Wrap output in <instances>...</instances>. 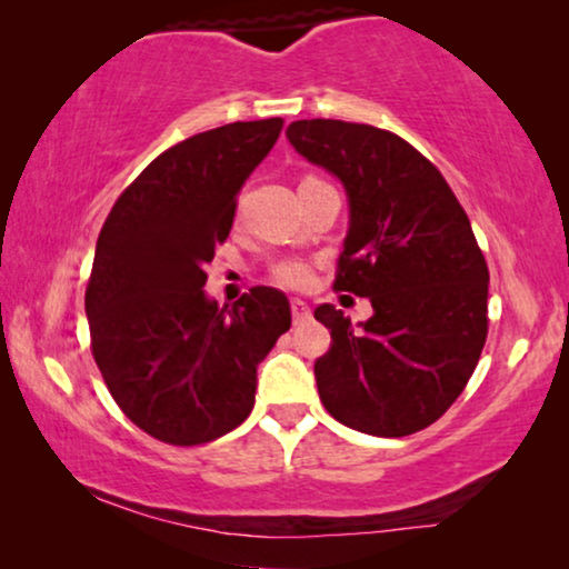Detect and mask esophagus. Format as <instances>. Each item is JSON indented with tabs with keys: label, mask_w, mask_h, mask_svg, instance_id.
Here are the masks:
<instances>
[{
	"label": "esophagus",
	"mask_w": 569,
	"mask_h": 569,
	"mask_svg": "<svg viewBox=\"0 0 569 569\" xmlns=\"http://www.w3.org/2000/svg\"><path fill=\"white\" fill-rule=\"evenodd\" d=\"M290 308H292V321H295V326H298V323H306L308 318H310V308H308V302H306V300H298V298H295V300L290 302Z\"/></svg>",
	"instance_id": "34e87169"
}]
</instances>
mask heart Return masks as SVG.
Segmentation results:
<instances>
[{"label":"heart","instance_id":"heart-1","mask_svg":"<svg viewBox=\"0 0 569 569\" xmlns=\"http://www.w3.org/2000/svg\"><path fill=\"white\" fill-rule=\"evenodd\" d=\"M271 279H274L277 284L287 287V290H306V287L313 282V269H310V263L306 261L287 259V261L274 263V269H271Z\"/></svg>","mask_w":569,"mask_h":569}]
</instances>
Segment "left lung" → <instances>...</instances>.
Segmentation results:
<instances>
[{"mask_svg":"<svg viewBox=\"0 0 569 569\" xmlns=\"http://www.w3.org/2000/svg\"><path fill=\"white\" fill-rule=\"evenodd\" d=\"M295 150L345 183L349 232L333 290L370 298L372 316L318 306L331 329L316 360L326 411L352 430L403 438L446 415L477 370L489 269L438 168L393 131L333 119L295 121Z\"/></svg>","mask_w":569,"mask_h":569,"instance_id":"obj_1","label":"left lung"}]
</instances>
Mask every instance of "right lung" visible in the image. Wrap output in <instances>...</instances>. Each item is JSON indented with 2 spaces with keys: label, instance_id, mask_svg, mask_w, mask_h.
Listing matches in <instances>:
<instances>
[{
  "label": "right lung",
  "instance_id": "1",
  "mask_svg": "<svg viewBox=\"0 0 569 569\" xmlns=\"http://www.w3.org/2000/svg\"><path fill=\"white\" fill-rule=\"evenodd\" d=\"M282 127L236 121L170 147L121 191L98 236L84 290L92 357L123 415L168 446L236 430L253 409L256 368L292 323L274 287L224 308L204 295L238 193Z\"/></svg>",
  "mask_w": 569,
  "mask_h": 569
}]
</instances>
